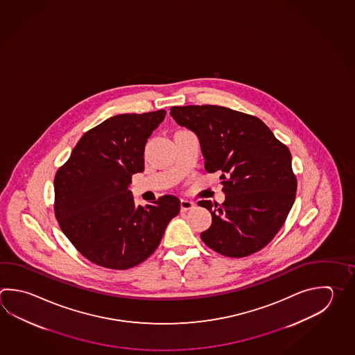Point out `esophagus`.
<instances>
[{
  "mask_svg": "<svg viewBox=\"0 0 355 355\" xmlns=\"http://www.w3.org/2000/svg\"><path fill=\"white\" fill-rule=\"evenodd\" d=\"M196 206V203L193 201H188V200H182L181 201V209L183 212L192 209Z\"/></svg>",
  "mask_w": 355,
  "mask_h": 355,
  "instance_id": "34e87169",
  "label": "esophagus"
}]
</instances>
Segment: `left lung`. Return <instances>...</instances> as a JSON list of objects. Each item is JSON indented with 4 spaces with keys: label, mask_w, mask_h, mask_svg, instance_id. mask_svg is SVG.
I'll return each instance as SVG.
<instances>
[{
    "label": "left lung",
    "mask_w": 355,
    "mask_h": 355,
    "mask_svg": "<svg viewBox=\"0 0 355 355\" xmlns=\"http://www.w3.org/2000/svg\"><path fill=\"white\" fill-rule=\"evenodd\" d=\"M171 115L197 134L208 173H222L225 202H198L212 214L202 241L228 257L260 251L294 205L297 181L288 148L261 119L230 107H172Z\"/></svg>",
    "instance_id": "8db88e82"
}]
</instances>
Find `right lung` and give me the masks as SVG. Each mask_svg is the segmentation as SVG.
Here are the masks:
<instances>
[{"mask_svg":"<svg viewBox=\"0 0 355 355\" xmlns=\"http://www.w3.org/2000/svg\"><path fill=\"white\" fill-rule=\"evenodd\" d=\"M166 112L119 114L87 130L55 174L54 212L61 231L89 261L127 270L161 243L181 201L172 194L135 206L132 175L144 171V148Z\"/></svg>","mask_w":355,"mask_h":355,"instance_id":"obj_1","label":"right lung"}]
</instances>
